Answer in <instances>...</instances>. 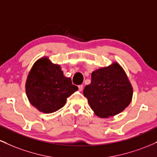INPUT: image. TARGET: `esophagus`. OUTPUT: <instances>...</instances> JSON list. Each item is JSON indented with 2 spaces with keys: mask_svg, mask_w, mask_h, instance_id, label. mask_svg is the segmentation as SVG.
I'll list each match as a JSON object with an SVG mask.
<instances>
[{
  "mask_svg": "<svg viewBox=\"0 0 157 157\" xmlns=\"http://www.w3.org/2000/svg\"><path fill=\"white\" fill-rule=\"evenodd\" d=\"M78 89L79 91H82V89H83V86H82V85H80V86H78Z\"/></svg>",
  "mask_w": 157,
  "mask_h": 157,
  "instance_id": "obj_1",
  "label": "esophagus"
}]
</instances>
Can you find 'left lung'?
Masks as SVG:
<instances>
[{
  "instance_id": "1",
  "label": "left lung",
  "mask_w": 157,
  "mask_h": 157,
  "mask_svg": "<svg viewBox=\"0 0 157 157\" xmlns=\"http://www.w3.org/2000/svg\"><path fill=\"white\" fill-rule=\"evenodd\" d=\"M83 94L97 116L105 118L118 114L130 104L133 89L125 71L115 63L93 71Z\"/></svg>"
}]
</instances>
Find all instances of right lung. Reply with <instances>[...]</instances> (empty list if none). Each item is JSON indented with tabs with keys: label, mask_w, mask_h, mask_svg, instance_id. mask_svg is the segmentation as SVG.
<instances>
[{
	"label": "right lung",
	"mask_w": 157,
	"mask_h": 157,
	"mask_svg": "<svg viewBox=\"0 0 157 157\" xmlns=\"http://www.w3.org/2000/svg\"><path fill=\"white\" fill-rule=\"evenodd\" d=\"M78 90L71 78L63 76L58 65L52 64L47 58L40 59L29 74L26 91L32 105L42 112L57 111L66 104L70 95Z\"/></svg>",
	"instance_id": "1"
}]
</instances>
